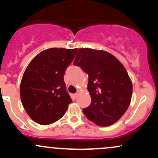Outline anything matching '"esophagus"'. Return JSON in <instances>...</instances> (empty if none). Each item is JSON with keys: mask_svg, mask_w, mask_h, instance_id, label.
Here are the masks:
<instances>
[{"mask_svg": "<svg viewBox=\"0 0 158 158\" xmlns=\"http://www.w3.org/2000/svg\"><path fill=\"white\" fill-rule=\"evenodd\" d=\"M79 92H77V93H76L75 94H74V97L77 98L78 96H79Z\"/></svg>", "mask_w": 158, "mask_h": 158, "instance_id": "obj_1", "label": "esophagus"}]
</instances>
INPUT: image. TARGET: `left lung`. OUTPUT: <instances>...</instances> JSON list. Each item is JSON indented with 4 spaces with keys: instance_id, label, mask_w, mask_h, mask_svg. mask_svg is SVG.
<instances>
[{
    "instance_id": "1",
    "label": "left lung",
    "mask_w": 158,
    "mask_h": 158,
    "mask_svg": "<svg viewBox=\"0 0 158 158\" xmlns=\"http://www.w3.org/2000/svg\"><path fill=\"white\" fill-rule=\"evenodd\" d=\"M74 65L88 74V90L91 103L83 109L89 120L109 126L119 120L131 103L132 82L128 72L115 56L104 50L77 49Z\"/></svg>"
}]
</instances>
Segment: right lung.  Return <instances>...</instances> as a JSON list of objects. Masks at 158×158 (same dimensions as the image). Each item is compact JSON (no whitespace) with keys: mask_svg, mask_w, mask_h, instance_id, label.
Masks as SVG:
<instances>
[{"mask_svg":"<svg viewBox=\"0 0 158 158\" xmlns=\"http://www.w3.org/2000/svg\"><path fill=\"white\" fill-rule=\"evenodd\" d=\"M77 52V48H50L39 52L28 64L21 81L20 96L34 122L49 125L64 115L72 100L64 75Z\"/></svg>","mask_w":158,"mask_h":158,"instance_id":"obj_1","label":"right lung"}]
</instances>
